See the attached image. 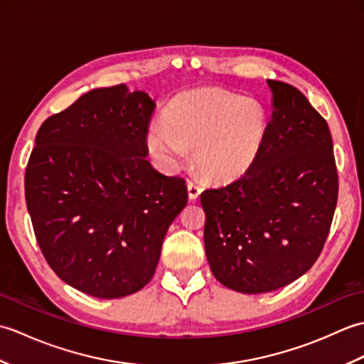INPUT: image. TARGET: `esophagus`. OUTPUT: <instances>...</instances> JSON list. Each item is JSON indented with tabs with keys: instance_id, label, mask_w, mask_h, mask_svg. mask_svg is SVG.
<instances>
[{
	"instance_id": "34e87169",
	"label": "esophagus",
	"mask_w": 364,
	"mask_h": 364,
	"mask_svg": "<svg viewBox=\"0 0 364 364\" xmlns=\"http://www.w3.org/2000/svg\"><path fill=\"white\" fill-rule=\"evenodd\" d=\"M188 194H189V200H197L200 197V194H202V188H200L197 183L189 181L188 183Z\"/></svg>"
}]
</instances>
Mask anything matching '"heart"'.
I'll return each instance as SVG.
<instances>
[{
  "mask_svg": "<svg viewBox=\"0 0 364 364\" xmlns=\"http://www.w3.org/2000/svg\"><path fill=\"white\" fill-rule=\"evenodd\" d=\"M269 112L255 97L205 87L178 94L164 111V123H151L146 145L164 166H176L186 150L214 181H231L249 172L264 146Z\"/></svg>",
  "mask_w": 364,
  "mask_h": 364,
  "instance_id": "1",
  "label": "heart"
}]
</instances>
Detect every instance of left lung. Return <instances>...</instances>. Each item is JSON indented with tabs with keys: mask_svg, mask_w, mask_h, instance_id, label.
I'll use <instances>...</instances> for the list:
<instances>
[{
	"mask_svg": "<svg viewBox=\"0 0 364 364\" xmlns=\"http://www.w3.org/2000/svg\"><path fill=\"white\" fill-rule=\"evenodd\" d=\"M267 86L274 111L257 162L200 197L211 272L242 294L275 291L310 270L338 200L327 122L291 84L267 80Z\"/></svg>",
	"mask_w": 364,
	"mask_h": 364,
	"instance_id": "obj_1",
	"label": "left lung"
}]
</instances>
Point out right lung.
Masks as SVG:
<instances>
[{
	"label": "right lung",
	"instance_id": "right-lung-1",
	"mask_svg": "<svg viewBox=\"0 0 364 364\" xmlns=\"http://www.w3.org/2000/svg\"><path fill=\"white\" fill-rule=\"evenodd\" d=\"M153 109L142 90L100 87L36 136L25 196L38 247L60 280L92 297L142 289L188 203L186 181L145 159Z\"/></svg>",
	"mask_w": 364,
	"mask_h": 364
}]
</instances>
